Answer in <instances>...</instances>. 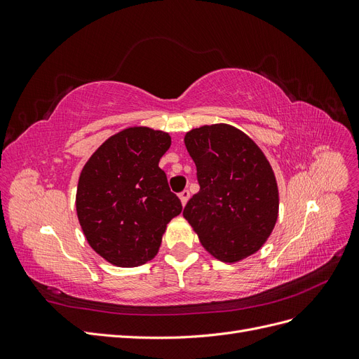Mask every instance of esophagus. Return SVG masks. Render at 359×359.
<instances>
[{"mask_svg": "<svg viewBox=\"0 0 359 359\" xmlns=\"http://www.w3.org/2000/svg\"><path fill=\"white\" fill-rule=\"evenodd\" d=\"M180 199H181V203H182V205H186V203L189 202V199H190V191H189V190L181 191V193H180Z\"/></svg>", "mask_w": 359, "mask_h": 359, "instance_id": "obj_1", "label": "esophagus"}]
</instances>
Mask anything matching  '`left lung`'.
<instances>
[{
  "instance_id": "obj_1",
  "label": "left lung",
  "mask_w": 359,
  "mask_h": 359,
  "mask_svg": "<svg viewBox=\"0 0 359 359\" xmlns=\"http://www.w3.org/2000/svg\"><path fill=\"white\" fill-rule=\"evenodd\" d=\"M184 144L201 186L184 208V219L211 256L241 262L262 248L277 223L274 170L255 140L231 124L193 128Z\"/></svg>"
}]
</instances>
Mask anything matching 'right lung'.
<instances>
[{
    "mask_svg": "<svg viewBox=\"0 0 359 359\" xmlns=\"http://www.w3.org/2000/svg\"><path fill=\"white\" fill-rule=\"evenodd\" d=\"M161 130H121L85 163L76 212L86 241L107 262L132 268L158 253L168 223L182 206L158 161L170 147Z\"/></svg>",
    "mask_w": 359,
    "mask_h": 359,
    "instance_id": "right-lung-1",
    "label": "right lung"
}]
</instances>
